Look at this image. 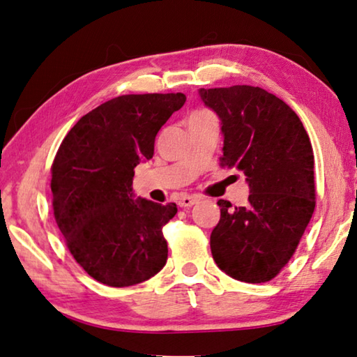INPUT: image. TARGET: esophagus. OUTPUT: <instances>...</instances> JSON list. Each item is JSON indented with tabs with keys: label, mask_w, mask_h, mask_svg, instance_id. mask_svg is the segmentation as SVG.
Here are the masks:
<instances>
[{
	"label": "esophagus",
	"mask_w": 357,
	"mask_h": 357,
	"mask_svg": "<svg viewBox=\"0 0 357 357\" xmlns=\"http://www.w3.org/2000/svg\"><path fill=\"white\" fill-rule=\"evenodd\" d=\"M198 201L197 197H192V195H183L178 199V204L181 207H192Z\"/></svg>",
	"instance_id": "obj_1"
}]
</instances>
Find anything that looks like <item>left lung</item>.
<instances>
[{
    "label": "left lung",
    "instance_id": "left-lung-1",
    "mask_svg": "<svg viewBox=\"0 0 357 357\" xmlns=\"http://www.w3.org/2000/svg\"><path fill=\"white\" fill-rule=\"evenodd\" d=\"M220 119L222 165L245 174L248 203L218 199L212 257L237 281L267 282L294 256L315 209L314 151L301 120L267 90L252 86L199 89Z\"/></svg>",
    "mask_w": 357,
    "mask_h": 357
}]
</instances>
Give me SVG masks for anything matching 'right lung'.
<instances>
[{
    "label": "right lung",
    "instance_id": "right-lung-1",
    "mask_svg": "<svg viewBox=\"0 0 357 357\" xmlns=\"http://www.w3.org/2000/svg\"><path fill=\"white\" fill-rule=\"evenodd\" d=\"M184 102V93L116 96L84 115L57 150L51 167L56 223L76 262L101 284L134 286L164 268L162 226L178 207L135 198L132 178Z\"/></svg>",
    "mask_w": 357,
    "mask_h": 357
}]
</instances>
